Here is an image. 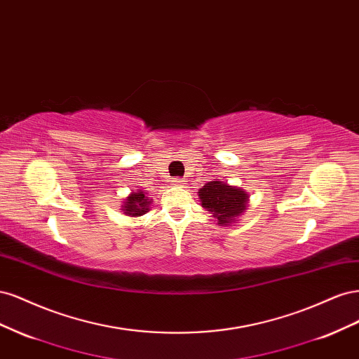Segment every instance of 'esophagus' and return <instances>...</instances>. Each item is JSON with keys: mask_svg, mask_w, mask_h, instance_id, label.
<instances>
[{"mask_svg": "<svg viewBox=\"0 0 359 359\" xmlns=\"http://www.w3.org/2000/svg\"><path fill=\"white\" fill-rule=\"evenodd\" d=\"M172 184H173V186H175V187H184V186H186V181H184V180H180V178H175V180H172Z\"/></svg>", "mask_w": 359, "mask_h": 359, "instance_id": "esophagus-1", "label": "esophagus"}]
</instances>
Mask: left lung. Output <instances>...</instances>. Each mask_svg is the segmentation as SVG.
I'll return each mask as SVG.
<instances>
[{"instance_id":"1","label":"left lung","mask_w":359,"mask_h":359,"mask_svg":"<svg viewBox=\"0 0 359 359\" xmlns=\"http://www.w3.org/2000/svg\"><path fill=\"white\" fill-rule=\"evenodd\" d=\"M198 196L202 208L212 214L219 226H233L248 206L247 191L219 180L206 182Z\"/></svg>"}]
</instances>
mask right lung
<instances>
[{
	"mask_svg": "<svg viewBox=\"0 0 359 359\" xmlns=\"http://www.w3.org/2000/svg\"><path fill=\"white\" fill-rule=\"evenodd\" d=\"M151 202H153V199L148 198V193L137 189V190H133L124 199V202L121 205V211L126 215L135 217V219H137V217L144 215V214H147L149 211Z\"/></svg>",
	"mask_w": 359,
	"mask_h": 359,
	"instance_id": "right-lung-1",
	"label": "right lung"
}]
</instances>
